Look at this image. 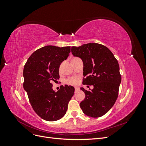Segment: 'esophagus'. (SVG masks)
Segmentation results:
<instances>
[{
  "label": "esophagus",
  "mask_w": 146,
  "mask_h": 146,
  "mask_svg": "<svg viewBox=\"0 0 146 146\" xmlns=\"http://www.w3.org/2000/svg\"><path fill=\"white\" fill-rule=\"evenodd\" d=\"M79 90V88H78V87H76V88H75V91H78Z\"/></svg>",
  "instance_id": "34e87169"
}]
</instances>
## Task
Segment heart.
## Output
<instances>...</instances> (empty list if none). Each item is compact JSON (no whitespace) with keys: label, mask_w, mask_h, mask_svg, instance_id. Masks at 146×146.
I'll return each mask as SVG.
<instances>
[{"label":"heart","mask_w":146,"mask_h":146,"mask_svg":"<svg viewBox=\"0 0 146 146\" xmlns=\"http://www.w3.org/2000/svg\"><path fill=\"white\" fill-rule=\"evenodd\" d=\"M79 80V78L78 77H69L68 79H66L65 82L67 83L68 85H73L75 86L78 84Z\"/></svg>","instance_id":"1"}]
</instances>
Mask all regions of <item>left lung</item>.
<instances>
[{
  "label": "left lung",
  "instance_id": "obj_1",
  "mask_svg": "<svg viewBox=\"0 0 146 146\" xmlns=\"http://www.w3.org/2000/svg\"><path fill=\"white\" fill-rule=\"evenodd\" d=\"M72 54L83 63V84L93 85L87 91L80 88L85 98L80 104L84 114L92 117L104 116L117 98L121 76L117 60L108 48L98 43L71 47Z\"/></svg>",
  "mask_w": 146,
  "mask_h": 146
}]
</instances>
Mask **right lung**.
Masks as SVG:
<instances>
[{"instance_id": "obj_1", "label": "right lung", "mask_w": 146, "mask_h": 146, "mask_svg": "<svg viewBox=\"0 0 146 146\" xmlns=\"http://www.w3.org/2000/svg\"><path fill=\"white\" fill-rule=\"evenodd\" d=\"M70 52V46H46L34 52L24 66V89L35 113L45 121L62 118L74 94L72 86L61 85L56 92L51 83L60 78V66Z\"/></svg>"}]
</instances>
